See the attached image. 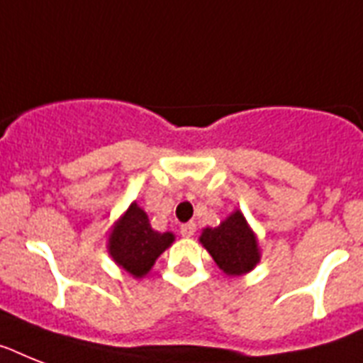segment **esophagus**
<instances>
[{"instance_id": "34e87169", "label": "esophagus", "mask_w": 363, "mask_h": 363, "mask_svg": "<svg viewBox=\"0 0 363 363\" xmlns=\"http://www.w3.org/2000/svg\"><path fill=\"white\" fill-rule=\"evenodd\" d=\"M194 233H196V223L194 222H188V223H182L181 225V235L182 237H194Z\"/></svg>"}]
</instances>
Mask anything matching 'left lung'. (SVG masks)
<instances>
[{
    "instance_id": "left-lung-1",
    "label": "left lung",
    "mask_w": 363,
    "mask_h": 363,
    "mask_svg": "<svg viewBox=\"0 0 363 363\" xmlns=\"http://www.w3.org/2000/svg\"><path fill=\"white\" fill-rule=\"evenodd\" d=\"M199 242L228 276H242L261 261L257 237L240 211L229 214L218 228L203 229Z\"/></svg>"
}]
</instances>
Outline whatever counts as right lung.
<instances>
[{"mask_svg": "<svg viewBox=\"0 0 363 363\" xmlns=\"http://www.w3.org/2000/svg\"><path fill=\"white\" fill-rule=\"evenodd\" d=\"M173 240V233L155 231L145 211L134 201L111 228L108 252L126 272L134 278H143L149 274L156 259L172 246Z\"/></svg>", "mask_w": 363, "mask_h": 363, "instance_id": "1", "label": "right lung"}]
</instances>
